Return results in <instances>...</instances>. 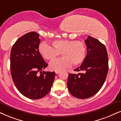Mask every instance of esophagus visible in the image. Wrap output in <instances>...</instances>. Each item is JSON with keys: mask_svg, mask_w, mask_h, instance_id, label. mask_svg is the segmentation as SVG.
I'll list each match as a JSON object with an SVG mask.
<instances>
[{"mask_svg": "<svg viewBox=\"0 0 121 121\" xmlns=\"http://www.w3.org/2000/svg\"><path fill=\"white\" fill-rule=\"evenodd\" d=\"M60 73V71H55V73L56 74H59V73Z\"/></svg>", "mask_w": 121, "mask_h": 121, "instance_id": "obj_1", "label": "esophagus"}]
</instances>
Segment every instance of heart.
I'll return each mask as SVG.
<instances>
[{
  "label": "heart",
  "mask_w": 121,
  "mask_h": 121,
  "mask_svg": "<svg viewBox=\"0 0 121 121\" xmlns=\"http://www.w3.org/2000/svg\"><path fill=\"white\" fill-rule=\"evenodd\" d=\"M52 46L46 42H42L39 51L44 59L52 61L61 53L63 57L53 61L50 64V68L56 71H61L73 64L76 66L84 62L86 55V46L82 41L61 39L52 42Z\"/></svg>",
  "instance_id": "b5f03b06"
}]
</instances>
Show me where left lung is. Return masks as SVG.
I'll return each instance as SVG.
<instances>
[{
  "label": "left lung",
  "instance_id": "obj_1",
  "mask_svg": "<svg viewBox=\"0 0 121 121\" xmlns=\"http://www.w3.org/2000/svg\"><path fill=\"white\" fill-rule=\"evenodd\" d=\"M85 43L87 47L85 59L74 71L69 74L67 82L70 93L75 97L86 99L98 91L106 79L108 71V58L104 45L89 36Z\"/></svg>",
  "mask_w": 121,
  "mask_h": 121
}]
</instances>
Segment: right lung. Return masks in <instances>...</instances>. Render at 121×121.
<instances>
[{
  "instance_id": "1",
  "label": "right lung",
  "mask_w": 121,
  "mask_h": 121,
  "mask_svg": "<svg viewBox=\"0 0 121 121\" xmlns=\"http://www.w3.org/2000/svg\"><path fill=\"white\" fill-rule=\"evenodd\" d=\"M39 36L30 32L21 37L10 52V72L14 83L21 94L32 99L46 95L55 76V71L42 72L48 64L39 51Z\"/></svg>"
}]
</instances>
